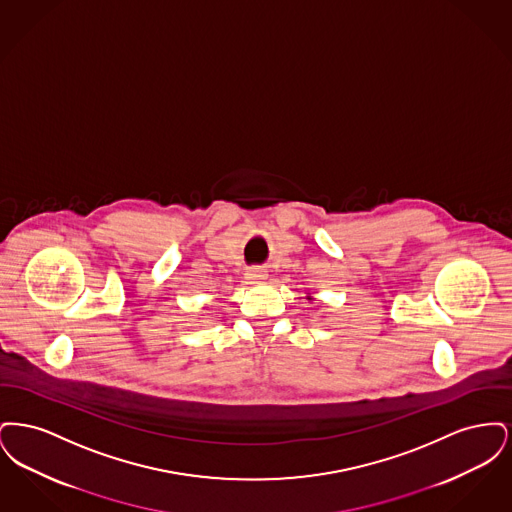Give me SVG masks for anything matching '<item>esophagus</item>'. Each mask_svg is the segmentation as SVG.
I'll list each match as a JSON object with an SVG mask.
<instances>
[{"instance_id":"1","label":"esophagus","mask_w":512,"mask_h":512,"mask_svg":"<svg viewBox=\"0 0 512 512\" xmlns=\"http://www.w3.org/2000/svg\"><path fill=\"white\" fill-rule=\"evenodd\" d=\"M245 280H247L249 284H259V282L267 280V268H247V270H245Z\"/></svg>"}]
</instances>
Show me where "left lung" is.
<instances>
[{
  "instance_id": "obj_1",
  "label": "left lung",
  "mask_w": 512,
  "mask_h": 512,
  "mask_svg": "<svg viewBox=\"0 0 512 512\" xmlns=\"http://www.w3.org/2000/svg\"><path fill=\"white\" fill-rule=\"evenodd\" d=\"M307 299H309V301H311V299H313V297H311V295H307Z\"/></svg>"
}]
</instances>
